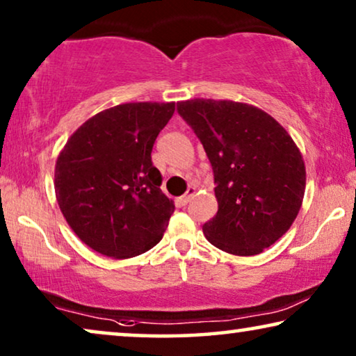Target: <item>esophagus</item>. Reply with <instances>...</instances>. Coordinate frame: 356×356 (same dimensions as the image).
<instances>
[{
  "label": "esophagus",
  "mask_w": 356,
  "mask_h": 356,
  "mask_svg": "<svg viewBox=\"0 0 356 356\" xmlns=\"http://www.w3.org/2000/svg\"><path fill=\"white\" fill-rule=\"evenodd\" d=\"M193 195H195V187H188V190H187V192H185V195H182L179 198V203L182 204V206H185L187 203H190V200L193 198Z\"/></svg>",
  "instance_id": "obj_1"
}]
</instances>
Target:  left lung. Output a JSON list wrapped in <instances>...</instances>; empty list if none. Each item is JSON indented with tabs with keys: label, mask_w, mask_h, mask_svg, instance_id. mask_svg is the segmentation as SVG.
Segmentation results:
<instances>
[{
	"label": "left lung",
	"mask_w": 356,
	"mask_h": 356,
	"mask_svg": "<svg viewBox=\"0 0 356 356\" xmlns=\"http://www.w3.org/2000/svg\"><path fill=\"white\" fill-rule=\"evenodd\" d=\"M177 111L198 137L214 172L217 214L203 225L211 245L254 256L280 240L299 214L305 166L278 121L252 105L193 99Z\"/></svg>",
	"instance_id": "left-lung-1"
}]
</instances>
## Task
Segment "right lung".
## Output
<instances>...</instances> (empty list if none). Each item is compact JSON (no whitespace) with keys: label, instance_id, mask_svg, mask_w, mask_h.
I'll use <instances>...</instances> for the list:
<instances>
[{"label":"right lung","instance_id":"add662e5","mask_svg":"<svg viewBox=\"0 0 356 356\" xmlns=\"http://www.w3.org/2000/svg\"><path fill=\"white\" fill-rule=\"evenodd\" d=\"M174 102H134L104 110L79 126L56 163V196L79 240L126 259L160 243L174 212L161 192L152 148Z\"/></svg>","mask_w":356,"mask_h":356}]
</instances>
